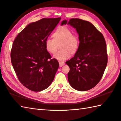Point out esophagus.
<instances>
[{"label":"esophagus","mask_w":121,"mask_h":121,"mask_svg":"<svg viewBox=\"0 0 121 121\" xmlns=\"http://www.w3.org/2000/svg\"><path fill=\"white\" fill-rule=\"evenodd\" d=\"M58 62H59V64H60V67L63 66V65H65V63L63 61H59Z\"/></svg>","instance_id":"obj_1"}]
</instances>
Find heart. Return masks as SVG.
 <instances>
[{"instance_id":"1","label":"heart","mask_w":121,"mask_h":121,"mask_svg":"<svg viewBox=\"0 0 121 121\" xmlns=\"http://www.w3.org/2000/svg\"><path fill=\"white\" fill-rule=\"evenodd\" d=\"M54 39L47 38L45 41L46 51L54 54L57 50V43L62 42L60 48L62 50L55 54L53 57L59 60L69 58L72 53H75L78 48L79 41L77 36L73 35L72 30L66 26H60L53 34Z\"/></svg>"}]
</instances>
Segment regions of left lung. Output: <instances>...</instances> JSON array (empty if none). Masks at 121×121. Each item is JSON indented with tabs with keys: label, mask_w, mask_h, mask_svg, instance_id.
Wrapping results in <instances>:
<instances>
[{
	"label": "left lung",
	"mask_w": 121,
	"mask_h": 121,
	"mask_svg": "<svg viewBox=\"0 0 121 121\" xmlns=\"http://www.w3.org/2000/svg\"><path fill=\"white\" fill-rule=\"evenodd\" d=\"M76 29L79 44L74 56L66 63L69 67L68 80L72 87L86 91L95 87L102 78L108 63L106 45L103 35L90 22L72 18L61 25Z\"/></svg>",
	"instance_id": "left-lung-1"
}]
</instances>
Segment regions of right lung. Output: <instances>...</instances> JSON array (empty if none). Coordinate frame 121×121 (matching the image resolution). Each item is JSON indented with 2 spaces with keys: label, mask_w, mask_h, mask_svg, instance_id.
Instances as JSON below:
<instances>
[{
  "label": "right lung",
  "mask_w": 121,
  "mask_h": 121,
  "mask_svg": "<svg viewBox=\"0 0 121 121\" xmlns=\"http://www.w3.org/2000/svg\"><path fill=\"white\" fill-rule=\"evenodd\" d=\"M61 19L43 18L27 25L13 41L11 60L19 81L29 90L40 92L53 81L59 63L45 46L48 37Z\"/></svg>",
  "instance_id": "right-lung-1"
}]
</instances>
